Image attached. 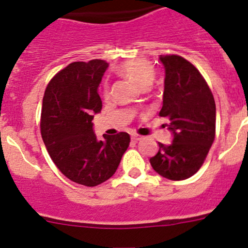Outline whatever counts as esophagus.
I'll list each match as a JSON object with an SVG mask.
<instances>
[{
  "label": "esophagus",
  "instance_id": "1",
  "mask_svg": "<svg viewBox=\"0 0 248 248\" xmlns=\"http://www.w3.org/2000/svg\"><path fill=\"white\" fill-rule=\"evenodd\" d=\"M131 138H132V140H133V141H138V140L141 139V136H138V134L133 133V134H132V136H131Z\"/></svg>",
  "mask_w": 248,
  "mask_h": 248
}]
</instances>
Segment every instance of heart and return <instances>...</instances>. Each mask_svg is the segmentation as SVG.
<instances>
[{"label":"heart","mask_w":248,"mask_h":248,"mask_svg":"<svg viewBox=\"0 0 248 248\" xmlns=\"http://www.w3.org/2000/svg\"><path fill=\"white\" fill-rule=\"evenodd\" d=\"M119 72L124 76L133 79L140 86L151 85L155 80V76H156L155 67L146 60H133V61L124 62L119 67ZM104 91L106 93L108 91L107 85H104Z\"/></svg>","instance_id":"heart-1"}]
</instances>
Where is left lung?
Listing matches in <instances>:
<instances>
[{
  "label": "left lung",
  "instance_id": "1",
  "mask_svg": "<svg viewBox=\"0 0 248 248\" xmlns=\"http://www.w3.org/2000/svg\"><path fill=\"white\" fill-rule=\"evenodd\" d=\"M164 78L163 106L159 116L168 119L172 134L169 145L158 142L150 158L152 168L166 179L185 180L201 169L215 139L216 104L198 69L177 55H161Z\"/></svg>",
  "mask_w": 248,
  "mask_h": 248
}]
</instances>
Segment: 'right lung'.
Listing matches in <instances>:
<instances>
[{
	"mask_svg": "<svg viewBox=\"0 0 248 248\" xmlns=\"http://www.w3.org/2000/svg\"><path fill=\"white\" fill-rule=\"evenodd\" d=\"M109 64L103 60L73 62L47 84L43 97L41 132L60 171L79 185L93 187L110 179L128 147L129 134L93 132V114L102 110L98 86Z\"/></svg>",
	"mask_w": 248,
	"mask_h": 248,
	"instance_id": "right-lung-1",
	"label": "right lung"
}]
</instances>
